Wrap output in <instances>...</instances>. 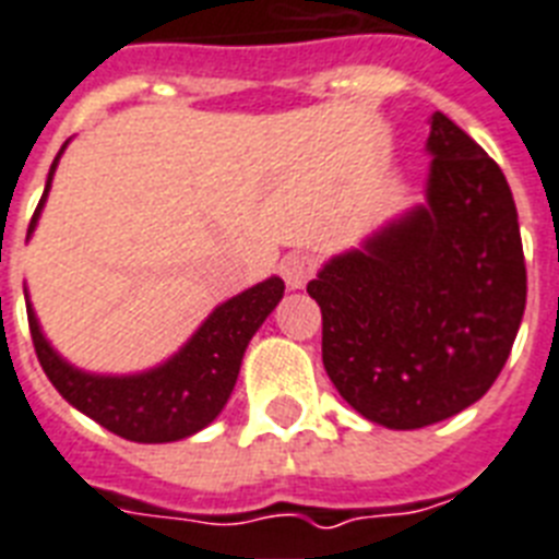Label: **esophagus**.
Listing matches in <instances>:
<instances>
[{
    "label": "esophagus",
    "mask_w": 559,
    "mask_h": 559,
    "mask_svg": "<svg viewBox=\"0 0 559 559\" xmlns=\"http://www.w3.org/2000/svg\"><path fill=\"white\" fill-rule=\"evenodd\" d=\"M281 275H284L289 289H304L307 287V281L316 275V258L307 255V252H289V255L281 261Z\"/></svg>",
    "instance_id": "obj_1"
}]
</instances>
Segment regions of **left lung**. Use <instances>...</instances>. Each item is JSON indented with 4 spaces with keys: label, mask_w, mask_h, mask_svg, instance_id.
<instances>
[{
    "label": "left lung",
    "mask_w": 559,
    "mask_h": 559,
    "mask_svg": "<svg viewBox=\"0 0 559 559\" xmlns=\"http://www.w3.org/2000/svg\"><path fill=\"white\" fill-rule=\"evenodd\" d=\"M425 201L307 284L330 382L365 419L416 430L488 393L525 312L516 206L497 163L437 111Z\"/></svg>",
    "instance_id": "left-lung-1"
}]
</instances>
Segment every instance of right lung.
Masks as SVG:
<instances>
[{
    "instance_id": "add662e5",
    "label": "right lung",
    "mask_w": 559,
    "mask_h": 559,
    "mask_svg": "<svg viewBox=\"0 0 559 559\" xmlns=\"http://www.w3.org/2000/svg\"><path fill=\"white\" fill-rule=\"evenodd\" d=\"M68 143L71 140H66L53 157L48 180H45L43 201L31 217L28 238L39 224L59 157ZM281 298H284V281L278 275H270L255 287L217 304L215 310L201 321V326L169 358H163L160 365L138 370V373H91V370L71 365L48 342L43 324L36 319L28 287H25V307H28L36 358H39L45 376L59 390V396L117 437L143 444L180 442V439H189L198 430L209 428L221 416L233 396L240 361H243L252 335L261 330V324L278 307Z\"/></svg>"
}]
</instances>
